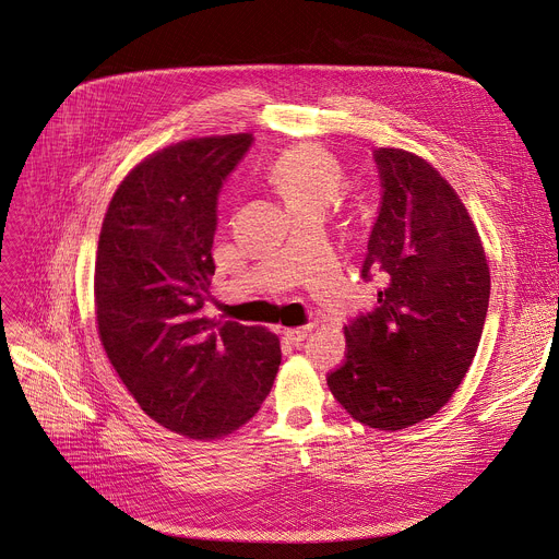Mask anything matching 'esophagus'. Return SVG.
<instances>
[{"label": "esophagus", "instance_id": "34e87169", "mask_svg": "<svg viewBox=\"0 0 559 559\" xmlns=\"http://www.w3.org/2000/svg\"><path fill=\"white\" fill-rule=\"evenodd\" d=\"M310 332H312V325H300V328H287V330H283L285 338H289L292 343H300V341H306Z\"/></svg>", "mask_w": 559, "mask_h": 559}]
</instances>
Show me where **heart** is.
I'll return each instance as SVG.
<instances>
[{
    "instance_id": "obj_1",
    "label": "heart",
    "mask_w": 559,
    "mask_h": 559,
    "mask_svg": "<svg viewBox=\"0 0 559 559\" xmlns=\"http://www.w3.org/2000/svg\"><path fill=\"white\" fill-rule=\"evenodd\" d=\"M272 180L292 212L325 210L343 187V171L328 151L300 144L283 151L276 158Z\"/></svg>"
}]
</instances>
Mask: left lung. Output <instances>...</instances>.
Returning <instances> with one entry per match:
<instances>
[{"instance_id": "1", "label": "left lung", "mask_w": 559, "mask_h": 559, "mask_svg": "<svg viewBox=\"0 0 559 559\" xmlns=\"http://www.w3.org/2000/svg\"><path fill=\"white\" fill-rule=\"evenodd\" d=\"M381 200L364 281L377 306L345 325V359L328 374L366 426L401 430L432 417L464 381L481 338L490 272L468 210L432 165L377 148Z\"/></svg>"}]
</instances>
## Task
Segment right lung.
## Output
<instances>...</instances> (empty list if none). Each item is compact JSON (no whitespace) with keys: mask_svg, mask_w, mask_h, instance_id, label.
Returning <instances> with one entry per match:
<instances>
[{"mask_svg":"<svg viewBox=\"0 0 559 559\" xmlns=\"http://www.w3.org/2000/svg\"><path fill=\"white\" fill-rule=\"evenodd\" d=\"M251 133L195 138L142 160L118 187L95 259V314L118 377L160 426L223 437L259 413L281 366L276 334L202 314L218 195Z\"/></svg>","mask_w":559,"mask_h":559,"instance_id":"1","label":"right lung"}]
</instances>
